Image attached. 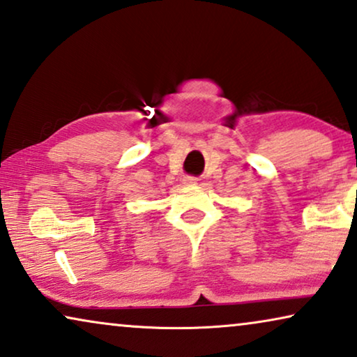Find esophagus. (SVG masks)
<instances>
[{"label": "esophagus", "mask_w": 357, "mask_h": 357, "mask_svg": "<svg viewBox=\"0 0 357 357\" xmlns=\"http://www.w3.org/2000/svg\"><path fill=\"white\" fill-rule=\"evenodd\" d=\"M183 182L187 185H195L196 183V177H185Z\"/></svg>", "instance_id": "34e87169"}]
</instances>
